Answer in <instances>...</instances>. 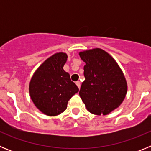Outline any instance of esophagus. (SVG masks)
Returning <instances> with one entry per match:
<instances>
[{"label": "esophagus", "instance_id": "1", "mask_svg": "<svg viewBox=\"0 0 151 151\" xmlns=\"http://www.w3.org/2000/svg\"><path fill=\"white\" fill-rule=\"evenodd\" d=\"M76 85L78 86V88H80V87H81V82H80L79 81H78V82H76Z\"/></svg>", "mask_w": 151, "mask_h": 151}]
</instances>
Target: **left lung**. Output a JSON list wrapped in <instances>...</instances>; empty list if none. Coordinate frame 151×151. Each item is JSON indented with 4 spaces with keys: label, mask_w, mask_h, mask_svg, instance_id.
I'll use <instances>...</instances> for the list:
<instances>
[{
    "label": "left lung",
    "mask_w": 151,
    "mask_h": 151,
    "mask_svg": "<svg viewBox=\"0 0 151 151\" xmlns=\"http://www.w3.org/2000/svg\"><path fill=\"white\" fill-rule=\"evenodd\" d=\"M85 81L79 95L86 109L95 115H107L120 106L127 93V82L116 61L101 48L79 52Z\"/></svg>",
    "instance_id": "obj_1"
}]
</instances>
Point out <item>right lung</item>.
I'll use <instances>...</instances> for the list:
<instances>
[{"label":"right lung","mask_w":151,"mask_h":151,"mask_svg":"<svg viewBox=\"0 0 151 151\" xmlns=\"http://www.w3.org/2000/svg\"><path fill=\"white\" fill-rule=\"evenodd\" d=\"M66 53H56L36 69L29 83V94L41 112L49 116L60 114L69 99L78 91L69 74L63 69L67 60Z\"/></svg>","instance_id":"add662e5"}]
</instances>
